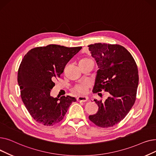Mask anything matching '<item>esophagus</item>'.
<instances>
[{"label":"esophagus","instance_id":"34e87169","mask_svg":"<svg viewBox=\"0 0 156 156\" xmlns=\"http://www.w3.org/2000/svg\"><path fill=\"white\" fill-rule=\"evenodd\" d=\"M76 100L78 102H84L85 101H87L88 100V97H82V96H80V97H78L76 98Z\"/></svg>","mask_w":156,"mask_h":156}]
</instances>
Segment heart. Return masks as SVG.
Listing matches in <instances>:
<instances>
[{"label": "heart", "instance_id": "obj_1", "mask_svg": "<svg viewBox=\"0 0 156 156\" xmlns=\"http://www.w3.org/2000/svg\"><path fill=\"white\" fill-rule=\"evenodd\" d=\"M90 61H92L91 59H90L88 58H84L81 59L79 64H83L87 62H90ZM93 62V61H92ZM88 89V86L87 83H80V84H78L76 85H75V87H73L72 88V92L75 94H78V95H84L85 94Z\"/></svg>", "mask_w": 156, "mask_h": 156}]
</instances>
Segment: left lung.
I'll return each mask as SVG.
<instances>
[{
	"instance_id": "obj_1",
	"label": "left lung",
	"mask_w": 156,
	"mask_h": 156,
	"mask_svg": "<svg viewBox=\"0 0 156 156\" xmlns=\"http://www.w3.org/2000/svg\"><path fill=\"white\" fill-rule=\"evenodd\" d=\"M88 47L99 67L93 93L99 95L104 90L109 95L104 102L94 99L99 109L88 118L97 126L111 127L123 119L135 104L137 66L132 54L120 45L98 43Z\"/></svg>"
}]
</instances>
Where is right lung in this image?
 <instances>
[{
	"label": "right lung",
	"instance_id": "right-lung-1",
	"mask_svg": "<svg viewBox=\"0 0 156 156\" xmlns=\"http://www.w3.org/2000/svg\"><path fill=\"white\" fill-rule=\"evenodd\" d=\"M51 44L32 48L24 56L18 73L21 99L31 117L38 123L52 126L64 117L75 97H53L54 81L66 65L81 49Z\"/></svg>",
	"mask_w": 156,
	"mask_h": 156
}]
</instances>
